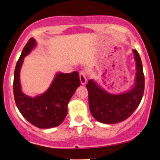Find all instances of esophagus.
I'll return each instance as SVG.
<instances>
[{
    "label": "esophagus",
    "mask_w": 160,
    "mask_h": 160,
    "mask_svg": "<svg viewBox=\"0 0 160 160\" xmlns=\"http://www.w3.org/2000/svg\"><path fill=\"white\" fill-rule=\"evenodd\" d=\"M80 83L82 85H85L86 83V73L84 71H81L80 73Z\"/></svg>",
    "instance_id": "1"
}]
</instances>
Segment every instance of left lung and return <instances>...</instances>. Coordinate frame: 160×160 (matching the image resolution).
<instances>
[{
	"mask_svg": "<svg viewBox=\"0 0 160 160\" xmlns=\"http://www.w3.org/2000/svg\"><path fill=\"white\" fill-rule=\"evenodd\" d=\"M136 74L134 84L127 91L111 93L95 80L86 84L89 104L92 117L104 124H115L128 118L140 104L144 91V76L138 52L132 50Z\"/></svg>",
	"mask_w": 160,
	"mask_h": 160,
	"instance_id": "obj_1",
	"label": "left lung"
}]
</instances>
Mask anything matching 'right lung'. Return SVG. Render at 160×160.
Returning a JSON list of instances; mask_svg holds the SVG:
<instances>
[{
    "label": "right lung",
    "mask_w": 160,
    "mask_h": 160,
    "mask_svg": "<svg viewBox=\"0 0 160 160\" xmlns=\"http://www.w3.org/2000/svg\"><path fill=\"white\" fill-rule=\"evenodd\" d=\"M35 39L31 38L23 48L14 71L13 94L16 104L22 115L30 123L40 128L56 127L65 120L68 104L75 91L80 86L78 71L70 74L56 72L48 89L34 97L22 92L20 71L24 58L36 48Z\"/></svg>",
    "instance_id": "add662e5"
}]
</instances>
